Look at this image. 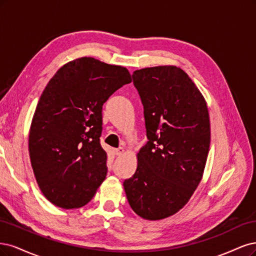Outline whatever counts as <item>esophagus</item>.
<instances>
[{"mask_svg":"<svg viewBox=\"0 0 256 256\" xmlns=\"http://www.w3.org/2000/svg\"><path fill=\"white\" fill-rule=\"evenodd\" d=\"M123 153H124V149H123L122 146L117 148V149H114V155H121V154H123Z\"/></svg>","mask_w":256,"mask_h":256,"instance_id":"34e87169","label":"esophagus"}]
</instances>
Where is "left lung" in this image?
Wrapping results in <instances>:
<instances>
[{"mask_svg": "<svg viewBox=\"0 0 256 256\" xmlns=\"http://www.w3.org/2000/svg\"><path fill=\"white\" fill-rule=\"evenodd\" d=\"M132 76L149 142L123 186L138 216L160 220L182 210L201 182L210 144L208 110L192 78L176 66L140 69Z\"/></svg>", "mask_w": 256, "mask_h": 256, "instance_id": "1", "label": "left lung"}]
</instances>
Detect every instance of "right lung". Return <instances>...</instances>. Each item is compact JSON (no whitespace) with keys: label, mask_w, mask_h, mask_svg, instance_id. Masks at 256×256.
I'll return each instance as SVG.
<instances>
[{"label":"right lung","mask_w":256,"mask_h":256,"mask_svg":"<svg viewBox=\"0 0 256 256\" xmlns=\"http://www.w3.org/2000/svg\"><path fill=\"white\" fill-rule=\"evenodd\" d=\"M130 82L126 68L82 57L64 64L46 86L32 120L28 152L40 190L54 205L84 206L105 180L102 106Z\"/></svg>","instance_id":"obj_1"}]
</instances>
